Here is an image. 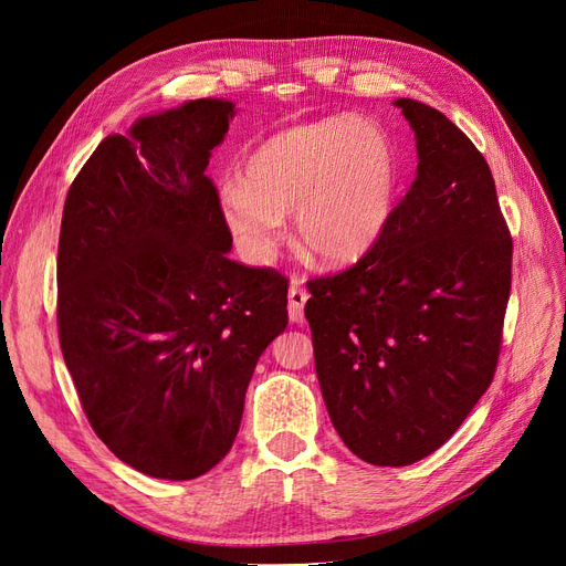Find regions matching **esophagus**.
<instances>
[{"label": "esophagus", "mask_w": 566, "mask_h": 566, "mask_svg": "<svg viewBox=\"0 0 566 566\" xmlns=\"http://www.w3.org/2000/svg\"><path fill=\"white\" fill-rule=\"evenodd\" d=\"M310 300V293L302 287L300 279L290 281V290H287V314L293 323H302L304 321V304Z\"/></svg>", "instance_id": "obj_1"}]
</instances>
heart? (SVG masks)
<instances>
[{
  "label": "heart",
  "instance_id": "obj_1",
  "mask_svg": "<svg viewBox=\"0 0 566 566\" xmlns=\"http://www.w3.org/2000/svg\"><path fill=\"white\" fill-rule=\"evenodd\" d=\"M397 186L387 134L364 119L325 117L271 134L254 146L243 179L219 186V210L254 264L276 254L285 217L297 243L323 264H349L382 233Z\"/></svg>",
  "mask_w": 566,
  "mask_h": 566
}]
</instances>
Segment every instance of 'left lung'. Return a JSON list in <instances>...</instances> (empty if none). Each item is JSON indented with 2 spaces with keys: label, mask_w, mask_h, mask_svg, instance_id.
Segmentation results:
<instances>
[{
  "label": "left lung",
  "mask_w": 566,
  "mask_h": 566,
  "mask_svg": "<svg viewBox=\"0 0 566 566\" xmlns=\"http://www.w3.org/2000/svg\"><path fill=\"white\" fill-rule=\"evenodd\" d=\"M394 106L416 132V181L361 260L306 283L304 306L335 430L380 468L434 453L482 399L512 281V238L482 153L437 108Z\"/></svg>",
  "instance_id": "1"
}]
</instances>
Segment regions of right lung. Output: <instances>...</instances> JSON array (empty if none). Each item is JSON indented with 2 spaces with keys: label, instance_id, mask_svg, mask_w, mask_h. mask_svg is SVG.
Instances as JSON below:
<instances>
[{
  "label": "right lung",
  "instance_id": "1",
  "mask_svg": "<svg viewBox=\"0 0 566 566\" xmlns=\"http://www.w3.org/2000/svg\"><path fill=\"white\" fill-rule=\"evenodd\" d=\"M235 106L198 98L106 136L65 198L59 339L98 439L156 479H196L238 434L287 281L229 260L205 175Z\"/></svg>",
  "mask_w": 566,
  "mask_h": 566
}]
</instances>
